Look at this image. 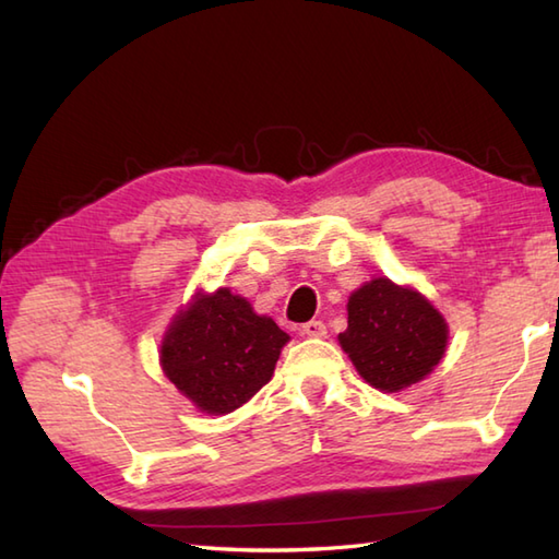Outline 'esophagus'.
Returning a JSON list of instances; mask_svg holds the SVG:
<instances>
[{
	"label": "esophagus",
	"instance_id": "1",
	"mask_svg": "<svg viewBox=\"0 0 559 559\" xmlns=\"http://www.w3.org/2000/svg\"><path fill=\"white\" fill-rule=\"evenodd\" d=\"M302 334L310 338H324L326 336V324L319 322V319H312V322L302 324Z\"/></svg>",
	"mask_w": 559,
	"mask_h": 559
}]
</instances>
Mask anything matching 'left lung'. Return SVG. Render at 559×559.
<instances>
[{
	"mask_svg": "<svg viewBox=\"0 0 559 559\" xmlns=\"http://www.w3.org/2000/svg\"><path fill=\"white\" fill-rule=\"evenodd\" d=\"M449 326L418 290L372 278L350 295L348 329L338 334L355 370L379 391L418 384L442 360Z\"/></svg>",
	"mask_w": 559,
	"mask_h": 559,
	"instance_id": "1",
	"label": "left lung"
}]
</instances>
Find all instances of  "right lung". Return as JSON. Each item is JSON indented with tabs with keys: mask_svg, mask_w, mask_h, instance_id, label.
I'll list each match as a JSON object with an SVG mask.
<instances>
[{
	"mask_svg": "<svg viewBox=\"0 0 559 559\" xmlns=\"http://www.w3.org/2000/svg\"><path fill=\"white\" fill-rule=\"evenodd\" d=\"M290 336L271 317L257 314L240 295L218 288L197 295L163 336L165 377L201 413L240 408L264 386Z\"/></svg>",
	"mask_w": 559,
	"mask_h": 559,
	"instance_id": "add662e5",
	"label": "right lung"
}]
</instances>
